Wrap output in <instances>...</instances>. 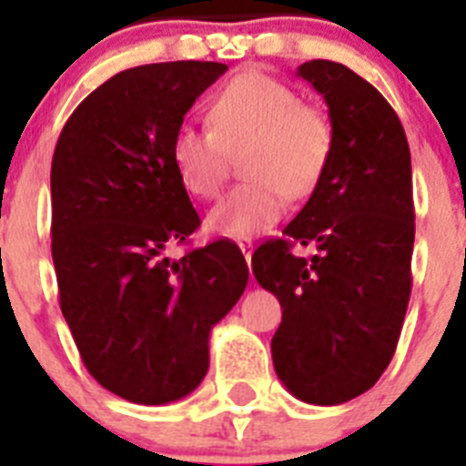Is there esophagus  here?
I'll use <instances>...</instances> for the list:
<instances>
[{
    "instance_id": "esophagus-1",
    "label": "esophagus",
    "mask_w": 466,
    "mask_h": 466,
    "mask_svg": "<svg viewBox=\"0 0 466 466\" xmlns=\"http://www.w3.org/2000/svg\"><path fill=\"white\" fill-rule=\"evenodd\" d=\"M240 249H242V254H245L247 263L252 261V252H254V242H252V240H242V242H240Z\"/></svg>"
}]
</instances>
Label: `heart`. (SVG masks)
Instances as JSON below:
<instances>
[{
    "label": "heart",
    "instance_id": "b5f03b06",
    "mask_svg": "<svg viewBox=\"0 0 466 466\" xmlns=\"http://www.w3.org/2000/svg\"><path fill=\"white\" fill-rule=\"evenodd\" d=\"M209 126H182L170 158L182 187L200 200L219 196L230 156L242 149L249 179L209 212L214 236L249 240L282 217L291 196H308L319 184L333 154V123L324 109L300 102L284 81L263 72H242L214 95Z\"/></svg>",
    "mask_w": 466,
    "mask_h": 466
}]
</instances>
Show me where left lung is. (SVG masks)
I'll return each instance as SVG.
<instances>
[{
	"instance_id": "8db88e82",
	"label": "left lung",
	"mask_w": 466,
	"mask_h": 466,
	"mask_svg": "<svg viewBox=\"0 0 466 466\" xmlns=\"http://www.w3.org/2000/svg\"><path fill=\"white\" fill-rule=\"evenodd\" d=\"M299 76L327 100L333 154L252 270L282 306L270 343L279 380L300 401L336 406L371 390L397 350L413 284L410 149L397 111L360 74L310 60ZM308 241L310 259L290 252Z\"/></svg>"
}]
</instances>
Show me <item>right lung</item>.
Segmentation results:
<instances>
[{
    "mask_svg": "<svg viewBox=\"0 0 466 466\" xmlns=\"http://www.w3.org/2000/svg\"><path fill=\"white\" fill-rule=\"evenodd\" d=\"M221 63H156L114 74L74 109L51 166V252L60 310L90 376L160 406L208 373L209 331L249 279L240 247L166 257L200 226L170 158L175 133Z\"/></svg>",
    "mask_w": 466,
    "mask_h": 466,
    "instance_id": "1",
    "label": "right lung"
}]
</instances>
